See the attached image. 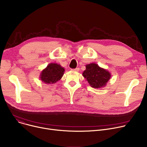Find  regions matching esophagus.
I'll return each instance as SVG.
<instances>
[{
    "label": "esophagus",
    "instance_id": "34e87169",
    "mask_svg": "<svg viewBox=\"0 0 147 147\" xmlns=\"http://www.w3.org/2000/svg\"><path fill=\"white\" fill-rule=\"evenodd\" d=\"M73 71H79V68H75V69H73Z\"/></svg>",
    "mask_w": 147,
    "mask_h": 147
}]
</instances>
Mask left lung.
I'll return each mask as SVG.
<instances>
[{"label": "left lung", "instance_id": "obj_1", "mask_svg": "<svg viewBox=\"0 0 147 147\" xmlns=\"http://www.w3.org/2000/svg\"><path fill=\"white\" fill-rule=\"evenodd\" d=\"M83 76L91 87L97 89L105 86L111 77L109 71L95 63L87 64Z\"/></svg>", "mask_w": 147, "mask_h": 147}]
</instances>
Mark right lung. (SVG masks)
<instances>
[{
  "mask_svg": "<svg viewBox=\"0 0 147 147\" xmlns=\"http://www.w3.org/2000/svg\"><path fill=\"white\" fill-rule=\"evenodd\" d=\"M64 72V68L60 64L50 63L42 71L40 79L46 84H54L61 79Z\"/></svg>",
  "mask_w": 147,
  "mask_h": 147,
  "instance_id": "obj_1",
  "label": "right lung"
}]
</instances>
